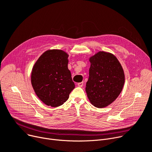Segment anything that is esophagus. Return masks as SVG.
<instances>
[{
	"mask_svg": "<svg viewBox=\"0 0 152 152\" xmlns=\"http://www.w3.org/2000/svg\"><path fill=\"white\" fill-rule=\"evenodd\" d=\"M84 85V82H81V83H77V86L79 87H83Z\"/></svg>",
	"mask_w": 152,
	"mask_h": 152,
	"instance_id": "1",
	"label": "esophagus"
}]
</instances>
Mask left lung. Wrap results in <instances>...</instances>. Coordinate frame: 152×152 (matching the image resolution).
Wrapping results in <instances>:
<instances>
[{
  "label": "left lung",
  "mask_w": 152,
  "mask_h": 152,
  "mask_svg": "<svg viewBox=\"0 0 152 152\" xmlns=\"http://www.w3.org/2000/svg\"><path fill=\"white\" fill-rule=\"evenodd\" d=\"M89 77L86 92L91 104L104 108L121 92L125 81L124 70L115 56L100 51L89 58Z\"/></svg>",
  "instance_id": "1"
}]
</instances>
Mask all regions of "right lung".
<instances>
[{
    "instance_id": "add662e5",
    "label": "right lung",
    "mask_w": 152,
    "mask_h": 152,
    "mask_svg": "<svg viewBox=\"0 0 152 152\" xmlns=\"http://www.w3.org/2000/svg\"><path fill=\"white\" fill-rule=\"evenodd\" d=\"M68 54L58 49L48 50L33 67L31 81L38 98L52 107L63 105L75 84L68 68Z\"/></svg>"
}]
</instances>
